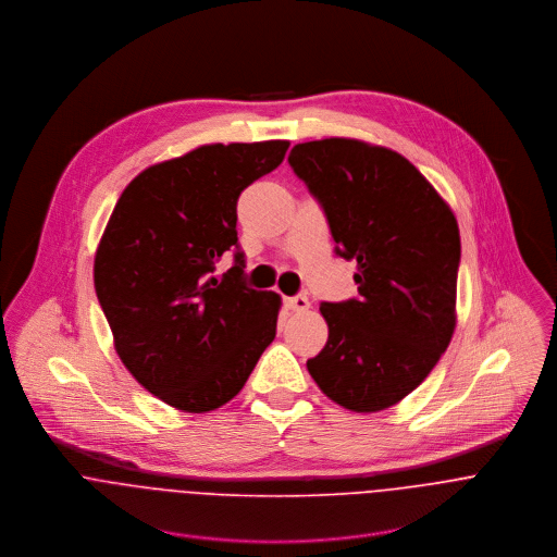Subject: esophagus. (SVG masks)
Here are the masks:
<instances>
[{
  "instance_id": "obj_1",
  "label": "esophagus",
  "mask_w": 557,
  "mask_h": 557,
  "mask_svg": "<svg viewBox=\"0 0 557 557\" xmlns=\"http://www.w3.org/2000/svg\"><path fill=\"white\" fill-rule=\"evenodd\" d=\"M287 307L296 313H305L311 309V302L307 296H294V298H287Z\"/></svg>"
}]
</instances>
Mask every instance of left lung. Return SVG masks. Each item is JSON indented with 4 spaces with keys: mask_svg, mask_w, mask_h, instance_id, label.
I'll use <instances>...</instances> for the list:
<instances>
[{
    "mask_svg": "<svg viewBox=\"0 0 557 557\" xmlns=\"http://www.w3.org/2000/svg\"><path fill=\"white\" fill-rule=\"evenodd\" d=\"M289 164L325 212L336 252L358 263V300L323 302L327 341L307 362L319 391L358 413L416 391L457 325L459 225L431 182L395 150L330 137Z\"/></svg>",
    "mask_w": 557,
    "mask_h": 557,
    "instance_id": "left-lung-1",
    "label": "left lung"
}]
</instances>
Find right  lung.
Segmentation results:
<instances>
[{
	"instance_id": "obj_1",
	"label": "right lung",
	"mask_w": 557,
	"mask_h": 557,
	"mask_svg": "<svg viewBox=\"0 0 557 557\" xmlns=\"http://www.w3.org/2000/svg\"><path fill=\"white\" fill-rule=\"evenodd\" d=\"M289 141L210 144L144 169L120 195L94 257V287L131 375L166 405L203 413L238 395L276 336L281 296L244 285L239 193Z\"/></svg>"
}]
</instances>
